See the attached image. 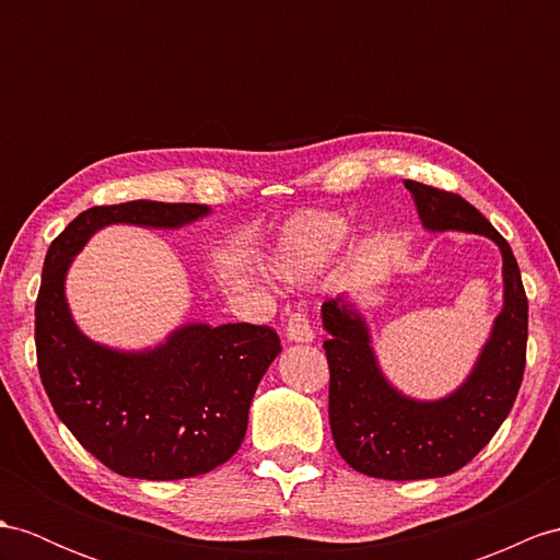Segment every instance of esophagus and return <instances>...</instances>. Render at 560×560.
Instances as JSON below:
<instances>
[{
  "mask_svg": "<svg viewBox=\"0 0 560 560\" xmlns=\"http://www.w3.org/2000/svg\"><path fill=\"white\" fill-rule=\"evenodd\" d=\"M288 339L290 342H313V327L304 311H294L288 318Z\"/></svg>",
  "mask_w": 560,
  "mask_h": 560,
  "instance_id": "34e87169",
  "label": "esophagus"
}]
</instances>
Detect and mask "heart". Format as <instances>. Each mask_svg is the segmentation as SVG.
Wrapping results in <instances>:
<instances>
[{"mask_svg":"<svg viewBox=\"0 0 560 560\" xmlns=\"http://www.w3.org/2000/svg\"><path fill=\"white\" fill-rule=\"evenodd\" d=\"M347 233L349 225L339 215L316 213L296 218L280 235L272 266L288 278L308 276L342 247Z\"/></svg>","mask_w":560,"mask_h":560,"instance_id":"1","label":"heart"}]
</instances>
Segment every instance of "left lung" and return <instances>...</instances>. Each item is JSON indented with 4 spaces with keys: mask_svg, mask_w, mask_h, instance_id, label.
<instances>
[{
    "mask_svg": "<svg viewBox=\"0 0 560 560\" xmlns=\"http://www.w3.org/2000/svg\"><path fill=\"white\" fill-rule=\"evenodd\" d=\"M422 225L432 233H472L492 240L503 258V308L458 389L438 401L411 399L380 371L371 330L345 296L320 308L330 365V430L339 456L380 480H430L466 466L511 413L525 373L527 296L515 256L494 225L444 189L404 180Z\"/></svg>",
    "mask_w": 560,
    "mask_h": 560,
    "instance_id": "left-lung-1",
    "label": "left lung"
}]
</instances>
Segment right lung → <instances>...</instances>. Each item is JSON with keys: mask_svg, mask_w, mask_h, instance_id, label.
Returning a JSON list of instances; mask_svg holds the SVG:
<instances>
[{"mask_svg": "<svg viewBox=\"0 0 560 560\" xmlns=\"http://www.w3.org/2000/svg\"><path fill=\"white\" fill-rule=\"evenodd\" d=\"M203 203L126 201L92 207L51 242L35 304L37 368L63 425L106 468L138 480H183L233 456L249 406L282 351L268 325L189 323L144 351H118L78 330L66 272L106 225L180 228L209 215Z\"/></svg>", "mask_w": 560, "mask_h": 560, "instance_id": "add662e5", "label": "right lung"}]
</instances>
